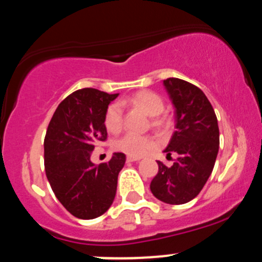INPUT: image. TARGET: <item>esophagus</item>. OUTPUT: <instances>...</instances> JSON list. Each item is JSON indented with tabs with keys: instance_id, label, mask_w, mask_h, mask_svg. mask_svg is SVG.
Here are the masks:
<instances>
[{
	"instance_id": "34e87169",
	"label": "esophagus",
	"mask_w": 262,
	"mask_h": 262,
	"mask_svg": "<svg viewBox=\"0 0 262 262\" xmlns=\"http://www.w3.org/2000/svg\"><path fill=\"white\" fill-rule=\"evenodd\" d=\"M140 160H141V157L127 156V159H126V161H127V162H135V161H140Z\"/></svg>"
}]
</instances>
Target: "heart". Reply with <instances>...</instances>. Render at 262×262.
<instances>
[{"instance_id":"heart-1","label":"heart","mask_w":262,"mask_h":262,"mask_svg":"<svg viewBox=\"0 0 262 262\" xmlns=\"http://www.w3.org/2000/svg\"><path fill=\"white\" fill-rule=\"evenodd\" d=\"M128 102L136 107L143 110L148 116L156 117L164 112L165 105L162 98L152 91L137 92L132 96ZM105 126L110 132H119L122 127V108L120 103H111L106 110L105 114ZM155 141L152 137L145 135H137L128 132L123 135L119 140L115 141V148L117 151L128 155L132 157H141L150 150H152Z\"/></svg>"}]
</instances>
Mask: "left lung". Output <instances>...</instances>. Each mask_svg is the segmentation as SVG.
<instances>
[{
    "label": "left lung",
    "mask_w": 262,
    "mask_h": 262,
    "mask_svg": "<svg viewBox=\"0 0 262 262\" xmlns=\"http://www.w3.org/2000/svg\"><path fill=\"white\" fill-rule=\"evenodd\" d=\"M165 90L175 108V128L164 152L176 154L167 167L157 161L159 172L151 181V192L165 204L191 201L209 180L220 146L217 117L206 95L192 83L170 77Z\"/></svg>",
    "instance_id": "1"
}]
</instances>
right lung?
<instances>
[{"label":"right lung","mask_w":262,"mask_h":262,"mask_svg":"<svg viewBox=\"0 0 262 262\" xmlns=\"http://www.w3.org/2000/svg\"><path fill=\"white\" fill-rule=\"evenodd\" d=\"M119 94L96 89L77 90L58 105L45 137V171L56 198L70 213L82 220L103 215L114 202L125 154L114 152L96 166L91 152L107 131L105 114Z\"/></svg>","instance_id":"obj_1"}]
</instances>
